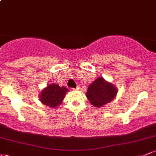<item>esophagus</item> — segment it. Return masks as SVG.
<instances>
[{"mask_svg":"<svg viewBox=\"0 0 156 156\" xmlns=\"http://www.w3.org/2000/svg\"><path fill=\"white\" fill-rule=\"evenodd\" d=\"M79 89H80V87H78L76 89H73V90H74V91H77V90H79Z\"/></svg>","mask_w":156,"mask_h":156,"instance_id":"esophagus-1","label":"esophagus"}]
</instances>
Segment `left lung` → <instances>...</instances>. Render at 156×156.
<instances>
[{
    "label": "left lung",
    "mask_w": 156,
    "mask_h": 156,
    "mask_svg": "<svg viewBox=\"0 0 156 156\" xmlns=\"http://www.w3.org/2000/svg\"><path fill=\"white\" fill-rule=\"evenodd\" d=\"M117 94V89L114 83L98 77L89 86L86 96L92 105L101 108L114 100Z\"/></svg>",
    "instance_id": "left-lung-1"
}]
</instances>
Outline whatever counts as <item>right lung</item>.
<instances>
[{
  "instance_id": "add662e5",
  "label": "right lung",
  "mask_w": 156,
  "mask_h": 156,
  "mask_svg": "<svg viewBox=\"0 0 156 156\" xmlns=\"http://www.w3.org/2000/svg\"><path fill=\"white\" fill-rule=\"evenodd\" d=\"M69 89L64 86L60 87L57 83L48 84L39 92V101L42 104L51 108H57L62 104Z\"/></svg>"
}]
</instances>
